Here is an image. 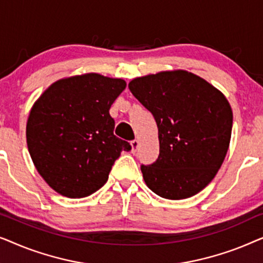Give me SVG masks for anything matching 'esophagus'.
<instances>
[{"label":"esophagus","instance_id":"34e87169","mask_svg":"<svg viewBox=\"0 0 263 263\" xmlns=\"http://www.w3.org/2000/svg\"><path fill=\"white\" fill-rule=\"evenodd\" d=\"M130 146H132V152L135 153L136 149H138L140 146V141L139 140H133V141L130 142Z\"/></svg>","mask_w":263,"mask_h":263}]
</instances>
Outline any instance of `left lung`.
I'll return each instance as SVG.
<instances>
[{"label": "left lung", "instance_id": "8db88e82", "mask_svg": "<svg viewBox=\"0 0 263 263\" xmlns=\"http://www.w3.org/2000/svg\"><path fill=\"white\" fill-rule=\"evenodd\" d=\"M128 87L158 127L159 157L141 165L146 185L168 200L196 195L228 153L233 120L229 100L204 79L182 69L135 78Z\"/></svg>", "mask_w": 263, "mask_h": 263}]
</instances>
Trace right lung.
I'll use <instances>...</instances> for the list:
<instances>
[{
  "label": "right lung",
  "instance_id": "right-lung-1",
  "mask_svg": "<svg viewBox=\"0 0 263 263\" xmlns=\"http://www.w3.org/2000/svg\"><path fill=\"white\" fill-rule=\"evenodd\" d=\"M123 79L87 73L60 79L35 100L26 141L38 174L61 195L79 199L105 184L127 141L114 135L109 110L124 91Z\"/></svg>",
  "mask_w": 263,
  "mask_h": 263
}]
</instances>
